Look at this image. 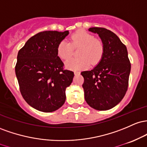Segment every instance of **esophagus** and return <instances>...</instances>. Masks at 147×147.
<instances>
[{
  "label": "esophagus",
  "instance_id": "1",
  "mask_svg": "<svg viewBox=\"0 0 147 147\" xmlns=\"http://www.w3.org/2000/svg\"><path fill=\"white\" fill-rule=\"evenodd\" d=\"M74 74H75V75H78V74H80V71H74Z\"/></svg>",
  "mask_w": 147,
  "mask_h": 147
}]
</instances>
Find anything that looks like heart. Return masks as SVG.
Masks as SVG:
<instances>
[{
	"mask_svg": "<svg viewBox=\"0 0 147 147\" xmlns=\"http://www.w3.org/2000/svg\"><path fill=\"white\" fill-rule=\"evenodd\" d=\"M78 55L66 62V67L72 70H81L99 63L104 53V44L93 34L85 30H78L70 36V43L65 40L59 42L57 54L62 60H67L72 55L73 48H79Z\"/></svg>",
	"mask_w": 147,
	"mask_h": 147,
	"instance_id": "obj_1",
	"label": "heart"
}]
</instances>
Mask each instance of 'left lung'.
Masks as SVG:
<instances>
[{"label":"left lung","mask_w":147,"mask_h":147,"mask_svg":"<svg viewBox=\"0 0 147 147\" xmlns=\"http://www.w3.org/2000/svg\"><path fill=\"white\" fill-rule=\"evenodd\" d=\"M89 31L98 34L105 50L96 67L81 72L85 99L94 109L110 110L122 100L128 90L131 67L128 51L119 38L109 30L94 27Z\"/></svg>","instance_id":"1"}]
</instances>
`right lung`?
Instances as JSON below:
<instances>
[{
    "instance_id": "1",
    "label": "right lung",
    "mask_w": 147,
    "mask_h": 147,
    "mask_svg": "<svg viewBox=\"0 0 147 147\" xmlns=\"http://www.w3.org/2000/svg\"><path fill=\"white\" fill-rule=\"evenodd\" d=\"M69 31H43L34 34L19 50L15 73L21 95L31 107L51 113L62 106L73 71L64 69L57 44Z\"/></svg>"
}]
</instances>
